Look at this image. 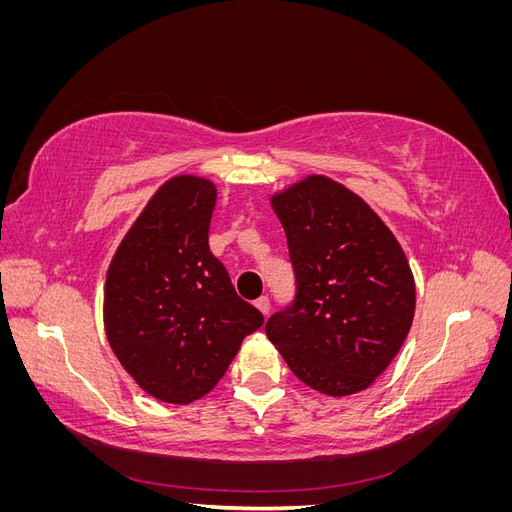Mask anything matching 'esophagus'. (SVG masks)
Instances as JSON below:
<instances>
[{"label": "esophagus", "mask_w": 512, "mask_h": 512, "mask_svg": "<svg viewBox=\"0 0 512 512\" xmlns=\"http://www.w3.org/2000/svg\"><path fill=\"white\" fill-rule=\"evenodd\" d=\"M256 307H258V312H262V314H269L271 312V301H269V297H260V299H256V303H254Z\"/></svg>", "instance_id": "obj_1"}]
</instances>
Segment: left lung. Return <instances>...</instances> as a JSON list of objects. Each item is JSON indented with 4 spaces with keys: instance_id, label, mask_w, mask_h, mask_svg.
<instances>
[{
    "instance_id": "8db88e82",
    "label": "left lung",
    "mask_w": 512,
    "mask_h": 512,
    "mask_svg": "<svg viewBox=\"0 0 512 512\" xmlns=\"http://www.w3.org/2000/svg\"><path fill=\"white\" fill-rule=\"evenodd\" d=\"M294 269V301L267 320L292 374L344 397L374 382L412 327L416 290L393 232L361 196L322 175L271 196Z\"/></svg>"
}]
</instances>
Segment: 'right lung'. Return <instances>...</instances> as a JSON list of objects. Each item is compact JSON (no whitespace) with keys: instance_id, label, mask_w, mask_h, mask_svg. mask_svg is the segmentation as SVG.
Masks as SVG:
<instances>
[{"instance_id":"right-lung-1","label":"right lung","mask_w":512,"mask_h":512,"mask_svg":"<svg viewBox=\"0 0 512 512\" xmlns=\"http://www.w3.org/2000/svg\"><path fill=\"white\" fill-rule=\"evenodd\" d=\"M215 196L209 179H168L106 271L108 344L136 384L166 404L205 397L265 322L209 250Z\"/></svg>"}]
</instances>
